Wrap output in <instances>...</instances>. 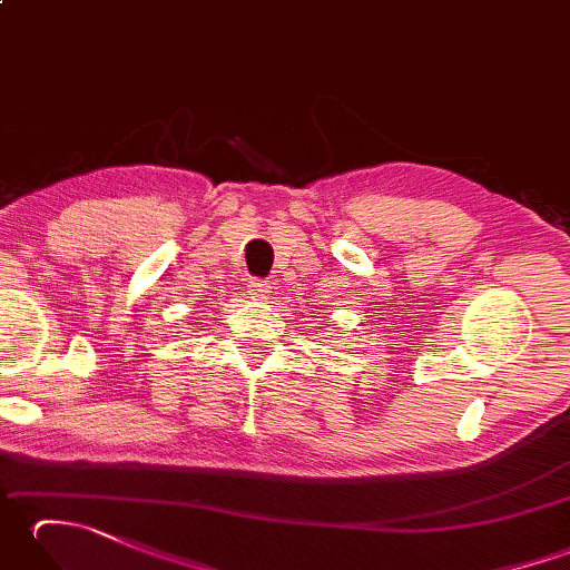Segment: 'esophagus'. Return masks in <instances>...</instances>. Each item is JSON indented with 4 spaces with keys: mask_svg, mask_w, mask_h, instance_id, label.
Instances as JSON below:
<instances>
[{
    "mask_svg": "<svg viewBox=\"0 0 570 570\" xmlns=\"http://www.w3.org/2000/svg\"><path fill=\"white\" fill-rule=\"evenodd\" d=\"M269 294H272V286L266 284L264 278H252V282H249V296L252 298L262 301V298H269Z\"/></svg>",
    "mask_w": 570,
    "mask_h": 570,
    "instance_id": "obj_1",
    "label": "esophagus"
}]
</instances>
